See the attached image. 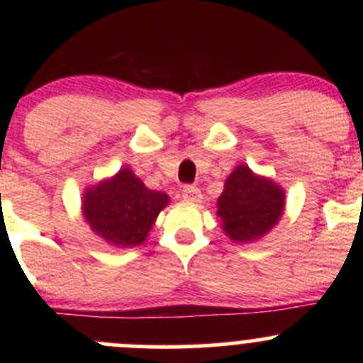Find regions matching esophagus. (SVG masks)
<instances>
[{"label":"esophagus","mask_w":363,"mask_h":363,"mask_svg":"<svg viewBox=\"0 0 363 363\" xmlns=\"http://www.w3.org/2000/svg\"><path fill=\"white\" fill-rule=\"evenodd\" d=\"M182 199H184L186 202L199 203L202 202V191H200V188H196V186L188 184L182 188Z\"/></svg>","instance_id":"34e87169"}]
</instances>
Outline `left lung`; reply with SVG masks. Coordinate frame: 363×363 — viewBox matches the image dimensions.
<instances>
[{
	"instance_id": "1",
	"label": "left lung",
	"mask_w": 363,
	"mask_h": 363,
	"mask_svg": "<svg viewBox=\"0 0 363 363\" xmlns=\"http://www.w3.org/2000/svg\"><path fill=\"white\" fill-rule=\"evenodd\" d=\"M284 211V191L247 164H239L225 181L218 199V218L235 242H255L277 225Z\"/></svg>"
}]
</instances>
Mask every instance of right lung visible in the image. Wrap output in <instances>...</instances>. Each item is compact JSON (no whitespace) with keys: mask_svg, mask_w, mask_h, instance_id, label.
Here are the masks:
<instances>
[{"mask_svg":"<svg viewBox=\"0 0 363 363\" xmlns=\"http://www.w3.org/2000/svg\"><path fill=\"white\" fill-rule=\"evenodd\" d=\"M168 202L167 193L145 188L130 167H124L113 177L86 189L82 212L91 230L111 246L135 247L147 239Z\"/></svg>","mask_w":363,"mask_h":363,"instance_id":"obj_1","label":"right lung"}]
</instances>
